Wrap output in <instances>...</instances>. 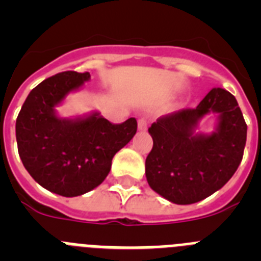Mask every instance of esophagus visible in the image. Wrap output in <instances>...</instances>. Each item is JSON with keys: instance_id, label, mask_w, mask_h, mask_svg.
<instances>
[{"instance_id": "obj_1", "label": "esophagus", "mask_w": 261, "mask_h": 261, "mask_svg": "<svg viewBox=\"0 0 261 261\" xmlns=\"http://www.w3.org/2000/svg\"><path fill=\"white\" fill-rule=\"evenodd\" d=\"M147 129V121L145 119H140L138 120V130H141V132H145Z\"/></svg>"}]
</instances>
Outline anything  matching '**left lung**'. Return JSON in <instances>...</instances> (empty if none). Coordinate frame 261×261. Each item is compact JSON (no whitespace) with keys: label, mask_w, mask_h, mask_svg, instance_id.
Returning a JSON list of instances; mask_svg holds the SVG:
<instances>
[{"label":"left lung","mask_w":261,"mask_h":261,"mask_svg":"<svg viewBox=\"0 0 261 261\" xmlns=\"http://www.w3.org/2000/svg\"><path fill=\"white\" fill-rule=\"evenodd\" d=\"M213 113V133H196ZM153 149L145 162L153 191L177 205L195 204L221 190L243 158L247 125L234 95L214 87L196 108L159 117L149 128Z\"/></svg>","instance_id":"obj_1"}]
</instances>
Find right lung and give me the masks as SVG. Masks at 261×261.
Segmentation results:
<instances>
[{
    "label": "right lung",
    "instance_id": "add662e5",
    "mask_svg": "<svg viewBox=\"0 0 261 261\" xmlns=\"http://www.w3.org/2000/svg\"><path fill=\"white\" fill-rule=\"evenodd\" d=\"M90 81V73L62 71L31 90L15 124L18 153L36 183L49 192L75 197L107 177L115 154L137 132L130 117L112 124L93 111L65 119L57 115L66 96Z\"/></svg>",
    "mask_w": 261,
    "mask_h": 261
}]
</instances>
